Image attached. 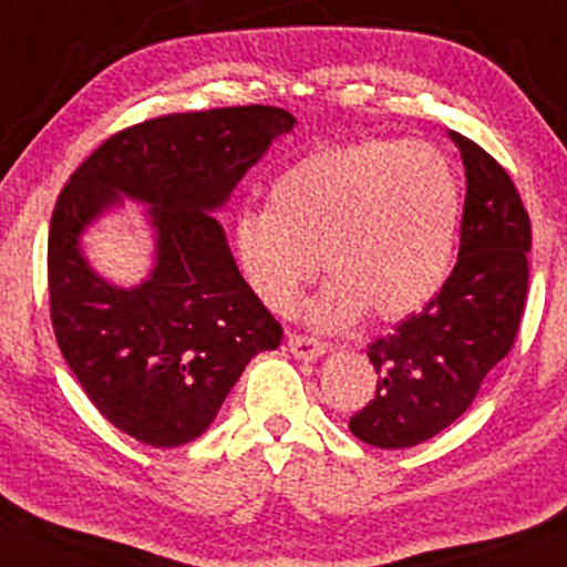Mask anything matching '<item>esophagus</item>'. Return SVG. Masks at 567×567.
Segmentation results:
<instances>
[{
	"mask_svg": "<svg viewBox=\"0 0 567 567\" xmlns=\"http://www.w3.org/2000/svg\"><path fill=\"white\" fill-rule=\"evenodd\" d=\"M288 351L296 359L303 361H317L322 353L327 351L324 343H319L317 338H306V336H290L288 338Z\"/></svg>",
	"mask_w": 567,
	"mask_h": 567,
	"instance_id": "esophagus-1",
	"label": "esophagus"
}]
</instances>
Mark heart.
I'll list each match as a JSON object with an SVG mask.
<instances>
[{
  "instance_id": "heart-1",
  "label": "heart",
  "mask_w": 567,
  "mask_h": 567,
  "mask_svg": "<svg viewBox=\"0 0 567 567\" xmlns=\"http://www.w3.org/2000/svg\"><path fill=\"white\" fill-rule=\"evenodd\" d=\"M462 189L452 161L427 142L361 140L311 150L269 187V208H245L231 248L245 282L288 313L322 266L332 279L309 322L340 330L367 309L401 319L439 292L454 256Z\"/></svg>"
}]
</instances>
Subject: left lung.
I'll use <instances>...</instances> for the list:
<instances>
[{
  "instance_id": "left-lung-1",
  "label": "left lung",
  "mask_w": 567,
  "mask_h": 567,
  "mask_svg": "<svg viewBox=\"0 0 567 567\" xmlns=\"http://www.w3.org/2000/svg\"><path fill=\"white\" fill-rule=\"evenodd\" d=\"M449 136L467 179L460 256L425 309L367 346L378 391L349 427L378 449L417 446L462 417L520 327L528 214L513 179L486 150L456 132Z\"/></svg>"
}]
</instances>
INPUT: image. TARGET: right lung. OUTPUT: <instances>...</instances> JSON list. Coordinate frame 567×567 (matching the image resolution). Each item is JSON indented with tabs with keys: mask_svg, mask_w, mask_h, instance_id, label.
<instances>
[{
	"mask_svg": "<svg viewBox=\"0 0 567 567\" xmlns=\"http://www.w3.org/2000/svg\"><path fill=\"white\" fill-rule=\"evenodd\" d=\"M296 118L245 105L174 113L113 134L73 172L50 224V311L63 359L107 422L155 449L195 441L248 361L282 327L245 282L216 210ZM145 205L156 254L147 280L97 276L80 237L100 215Z\"/></svg>",
	"mask_w": 567,
	"mask_h": 567,
	"instance_id": "add662e5",
	"label": "right lung"
}]
</instances>
